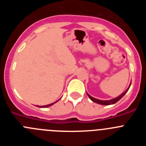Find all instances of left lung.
Returning <instances> with one entry per match:
<instances>
[{
	"label": "left lung",
	"mask_w": 146,
	"mask_h": 146,
	"mask_svg": "<svg viewBox=\"0 0 146 146\" xmlns=\"http://www.w3.org/2000/svg\"><path fill=\"white\" fill-rule=\"evenodd\" d=\"M130 86H131V84H130ZM130 86H129L128 88L126 89V91H125V92H123V94H121V95H120V96H118V97L115 98V99H110V100H106V101H104V100H100V99H95V98H94V97H92L91 96H90V95H89L88 93H87V94H88V97L90 98V99H91V100H92L94 102H96V103H97V104H102V105H110V104H115V103H116L118 101H119L120 99L123 97L125 94H126V92L128 91V90L129 89Z\"/></svg>",
	"instance_id": "obj_1"
}]
</instances>
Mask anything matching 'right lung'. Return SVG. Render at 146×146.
Returning a JSON list of instances; mask_svg holds the SVG:
<instances>
[{"instance_id":"1","label":"right lung","mask_w":146,"mask_h":146,"mask_svg":"<svg viewBox=\"0 0 146 146\" xmlns=\"http://www.w3.org/2000/svg\"><path fill=\"white\" fill-rule=\"evenodd\" d=\"M59 100V99H58ZM58 101H56V102H53V103H52V104H47V105H44V106H40L39 108H48V107H50V106H52V104H55V103H56Z\"/></svg>"}]
</instances>
